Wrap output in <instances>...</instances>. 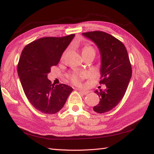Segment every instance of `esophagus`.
I'll use <instances>...</instances> for the list:
<instances>
[{
	"instance_id": "obj_1",
	"label": "esophagus",
	"mask_w": 154,
	"mask_h": 154,
	"mask_svg": "<svg viewBox=\"0 0 154 154\" xmlns=\"http://www.w3.org/2000/svg\"><path fill=\"white\" fill-rule=\"evenodd\" d=\"M78 91H79L81 93H82L83 94H87L88 93H89V91H86V90H81V89H77Z\"/></svg>"
}]
</instances>
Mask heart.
I'll return each mask as SVG.
<instances>
[{"label":"heart","mask_w":154,"mask_h":154,"mask_svg":"<svg viewBox=\"0 0 154 154\" xmlns=\"http://www.w3.org/2000/svg\"><path fill=\"white\" fill-rule=\"evenodd\" d=\"M83 55L85 54H93L95 55V50L94 49L89 46V45H86L83 49L82 51ZM65 54V53H64ZM86 76V73L85 72H81V73H73L69 75V79L71 81L72 83L76 85H81L82 83V81Z\"/></svg>","instance_id":"b5f03b06"}]
</instances>
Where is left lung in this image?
Returning a JSON list of instances; mask_svg holds the SVG:
<instances>
[{
    "instance_id": "1",
    "label": "left lung",
    "mask_w": 154,
    "mask_h": 154,
    "mask_svg": "<svg viewBox=\"0 0 154 154\" xmlns=\"http://www.w3.org/2000/svg\"><path fill=\"white\" fill-rule=\"evenodd\" d=\"M99 48L101 55L99 83L106 85L104 91H95L99 103L93 107L97 113H104L116 107L122 99L132 77V65L122 42L108 33L93 31L83 33Z\"/></svg>"
}]
</instances>
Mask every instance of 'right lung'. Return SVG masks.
Returning a JSON list of instances; mask_svg holds the SVG:
<instances>
[{
  "label": "right lung",
  "instance_id": "right-lung-1",
  "mask_svg": "<svg viewBox=\"0 0 154 154\" xmlns=\"http://www.w3.org/2000/svg\"><path fill=\"white\" fill-rule=\"evenodd\" d=\"M74 36L42 38L27 44L22 51L17 70L23 90L32 105L44 114L59 112L73 91L67 85L52 84L47 75Z\"/></svg>",
  "mask_w": 154,
  "mask_h": 154
}]
</instances>
